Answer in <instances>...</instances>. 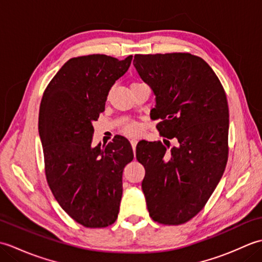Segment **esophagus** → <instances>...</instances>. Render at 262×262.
<instances>
[{
	"label": "esophagus",
	"instance_id": "1",
	"mask_svg": "<svg viewBox=\"0 0 262 262\" xmlns=\"http://www.w3.org/2000/svg\"><path fill=\"white\" fill-rule=\"evenodd\" d=\"M130 144H132V147H133V151H136V145H137V140H135V138H133V140H130Z\"/></svg>",
	"mask_w": 262,
	"mask_h": 262
}]
</instances>
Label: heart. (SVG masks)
<instances>
[{
  "label": "heart",
  "instance_id": "1",
  "mask_svg": "<svg viewBox=\"0 0 262 262\" xmlns=\"http://www.w3.org/2000/svg\"><path fill=\"white\" fill-rule=\"evenodd\" d=\"M124 133L129 136L138 135V133H140V126H138V124H136V122H130V124H128L124 128Z\"/></svg>",
  "mask_w": 262,
  "mask_h": 262
}]
</instances>
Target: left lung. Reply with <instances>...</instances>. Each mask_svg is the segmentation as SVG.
Returning a JSON list of instances; mask_svg holds the SVG:
<instances>
[{
  "label": "left lung",
  "instance_id": "1",
  "mask_svg": "<svg viewBox=\"0 0 262 262\" xmlns=\"http://www.w3.org/2000/svg\"><path fill=\"white\" fill-rule=\"evenodd\" d=\"M141 79L155 96L158 130L176 146L145 142L136 159L149 216L180 225L196 216L219 185L229 157V105L223 85L203 58L189 53L135 55Z\"/></svg>",
  "mask_w": 262,
  "mask_h": 262
}]
</instances>
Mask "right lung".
I'll return each instance as SVG.
<instances>
[{
    "mask_svg": "<svg viewBox=\"0 0 262 262\" xmlns=\"http://www.w3.org/2000/svg\"><path fill=\"white\" fill-rule=\"evenodd\" d=\"M133 56L107 55L69 59L42 94L39 109L45 173L55 199L77 223L91 229L109 226L118 217L122 171L134 159L122 136L92 146L94 128L108 93L124 75Z\"/></svg>",
    "mask_w": 262,
    "mask_h": 262,
    "instance_id": "add662e5",
    "label": "right lung"
}]
</instances>
